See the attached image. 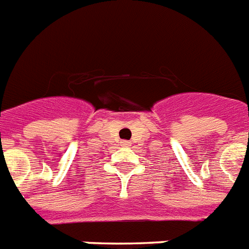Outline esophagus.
Here are the masks:
<instances>
[{
  "label": "esophagus",
  "instance_id": "esophagus-1",
  "mask_svg": "<svg viewBox=\"0 0 249 249\" xmlns=\"http://www.w3.org/2000/svg\"><path fill=\"white\" fill-rule=\"evenodd\" d=\"M120 143H121V146H129V145H130V142L126 141V140H123V141H121Z\"/></svg>",
  "mask_w": 249,
  "mask_h": 249
}]
</instances>
